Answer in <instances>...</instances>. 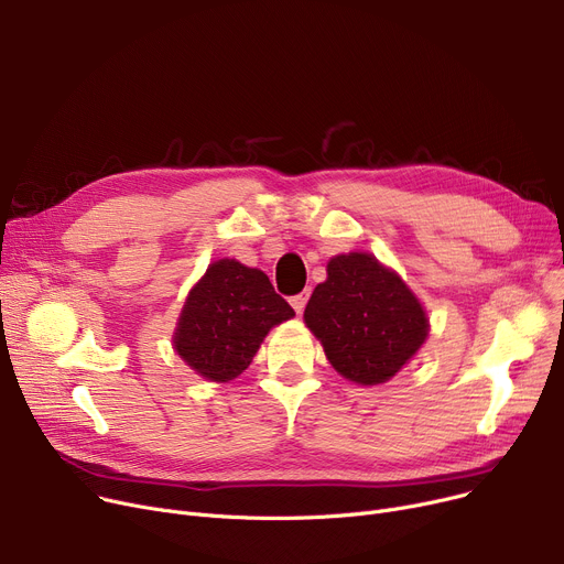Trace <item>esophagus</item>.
<instances>
[{"mask_svg": "<svg viewBox=\"0 0 564 564\" xmlns=\"http://www.w3.org/2000/svg\"><path fill=\"white\" fill-rule=\"evenodd\" d=\"M308 290H304V292H300V294H294V297H290V306L297 311V315H302L304 313V308H306V302H308Z\"/></svg>", "mask_w": 564, "mask_h": 564, "instance_id": "1", "label": "esophagus"}]
</instances>
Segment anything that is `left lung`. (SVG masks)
I'll return each mask as SVG.
<instances>
[{
  "mask_svg": "<svg viewBox=\"0 0 564 564\" xmlns=\"http://www.w3.org/2000/svg\"><path fill=\"white\" fill-rule=\"evenodd\" d=\"M329 364L349 381H389L427 338V317L402 279L370 253L336 256L304 311Z\"/></svg>",
  "mask_w": 564,
  "mask_h": 564,
  "instance_id": "obj_1",
  "label": "left lung"
}]
</instances>
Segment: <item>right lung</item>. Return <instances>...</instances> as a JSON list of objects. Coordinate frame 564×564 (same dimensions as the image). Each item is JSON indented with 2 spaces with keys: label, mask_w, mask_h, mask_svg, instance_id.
<instances>
[{
  "label": "right lung",
  "mask_w": 564,
  "mask_h": 564,
  "mask_svg": "<svg viewBox=\"0 0 564 564\" xmlns=\"http://www.w3.org/2000/svg\"><path fill=\"white\" fill-rule=\"evenodd\" d=\"M292 315L267 274L217 260L189 292L173 336L175 351L205 379L228 381L249 368L267 332Z\"/></svg>",
  "instance_id": "add662e5"
}]
</instances>
